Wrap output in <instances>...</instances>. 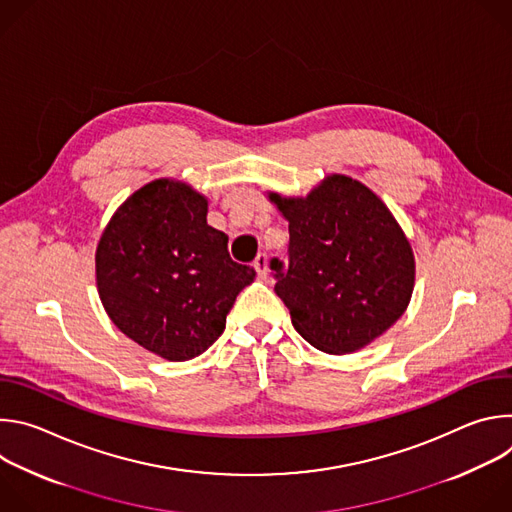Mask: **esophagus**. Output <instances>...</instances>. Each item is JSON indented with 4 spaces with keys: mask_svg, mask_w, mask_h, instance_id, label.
<instances>
[{
    "mask_svg": "<svg viewBox=\"0 0 512 512\" xmlns=\"http://www.w3.org/2000/svg\"><path fill=\"white\" fill-rule=\"evenodd\" d=\"M255 269H257V275L261 277V279H265L267 277V255L265 253H259L257 257H255Z\"/></svg>",
    "mask_w": 512,
    "mask_h": 512,
    "instance_id": "1",
    "label": "esophagus"
}]
</instances>
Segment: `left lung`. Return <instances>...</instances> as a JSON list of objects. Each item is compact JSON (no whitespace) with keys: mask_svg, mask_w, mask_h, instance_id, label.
Listing matches in <instances>:
<instances>
[{"mask_svg":"<svg viewBox=\"0 0 512 512\" xmlns=\"http://www.w3.org/2000/svg\"><path fill=\"white\" fill-rule=\"evenodd\" d=\"M269 198L289 221L287 263L269 261L275 294L302 338L328 354H346L403 316L415 261L377 194L334 174L308 198Z\"/></svg>","mask_w":512,"mask_h":512,"instance_id":"obj_1","label":"left lung"}]
</instances>
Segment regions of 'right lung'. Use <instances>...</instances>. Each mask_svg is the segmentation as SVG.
<instances>
[{
  "instance_id": "1",
  "label": "right lung",
  "mask_w": 512,
  "mask_h": 512,
  "mask_svg": "<svg viewBox=\"0 0 512 512\" xmlns=\"http://www.w3.org/2000/svg\"><path fill=\"white\" fill-rule=\"evenodd\" d=\"M206 223V198L156 180L129 196L97 247V285L113 324L168 360L202 354L223 334L239 291L255 277Z\"/></svg>"
}]
</instances>
